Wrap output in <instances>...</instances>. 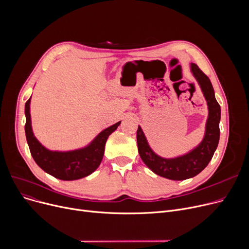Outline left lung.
<instances>
[{
  "label": "left lung",
  "mask_w": 249,
  "mask_h": 249,
  "mask_svg": "<svg viewBox=\"0 0 249 249\" xmlns=\"http://www.w3.org/2000/svg\"><path fill=\"white\" fill-rule=\"evenodd\" d=\"M191 71L201 87L209 111L205 136L200 144L184 155L175 159H164L150 148L141 127L138 126L137 129L138 152L143 162L154 174L174 180L187 179L199 175L212 160L220 138L221 108L215 98L213 86L197 64L191 63Z\"/></svg>",
  "instance_id": "left-lung-1"
}]
</instances>
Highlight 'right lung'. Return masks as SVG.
Segmentation results:
<instances>
[{
	"instance_id": "add662e5",
	"label": "right lung",
	"mask_w": 249,
	"mask_h": 249,
	"mask_svg": "<svg viewBox=\"0 0 249 249\" xmlns=\"http://www.w3.org/2000/svg\"><path fill=\"white\" fill-rule=\"evenodd\" d=\"M30 100L25 104V134L31 155L39 167L50 176L62 180H74L88 177L99 167L109 135L120 122L106 128L84 148L71 151H51L45 148L33 134L30 116Z\"/></svg>"
}]
</instances>
